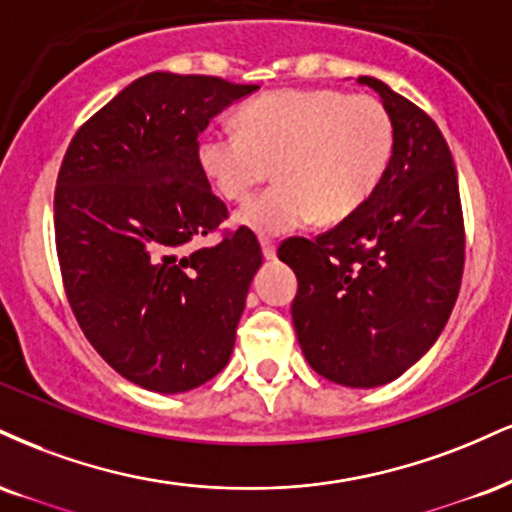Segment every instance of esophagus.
<instances>
[{
    "mask_svg": "<svg viewBox=\"0 0 512 512\" xmlns=\"http://www.w3.org/2000/svg\"><path fill=\"white\" fill-rule=\"evenodd\" d=\"M260 245H262L264 260H274V257H276V245L272 243V240H260Z\"/></svg>",
    "mask_w": 512,
    "mask_h": 512,
    "instance_id": "34e87169",
    "label": "esophagus"
}]
</instances>
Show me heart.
<instances>
[{
	"instance_id": "b5f03b06",
	"label": "heart",
	"mask_w": 512,
	"mask_h": 512,
	"mask_svg": "<svg viewBox=\"0 0 512 512\" xmlns=\"http://www.w3.org/2000/svg\"><path fill=\"white\" fill-rule=\"evenodd\" d=\"M393 121L377 97L331 88H281L252 97L236 114V133L207 131L197 164L229 202H245L272 171L276 183L238 212V224L281 236L315 219L338 224L389 169Z\"/></svg>"
}]
</instances>
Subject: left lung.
I'll list each match as a JSON object with an SVG mask.
<instances>
[{"mask_svg": "<svg viewBox=\"0 0 512 512\" xmlns=\"http://www.w3.org/2000/svg\"><path fill=\"white\" fill-rule=\"evenodd\" d=\"M393 121V157L360 209L279 257L298 276L293 326L317 374L350 389L398 379L434 346L458 298L465 224L451 150L417 104L377 78Z\"/></svg>", "mask_w": 512, "mask_h": 512, "instance_id": "obj_1", "label": "left lung"}]
</instances>
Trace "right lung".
<instances>
[{
    "label": "right lung",
    "mask_w": 512,
    "mask_h": 512,
    "mask_svg": "<svg viewBox=\"0 0 512 512\" xmlns=\"http://www.w3.org/2000/svg\"><path fill=\"white\" fill-rule=\"evenodd\" d=\"M257 85L155 71L133 80L73 135L54 190L66 298L92 348L123 379L183 393L229 362L257 236L224 231L229 209L197 164L209 121Z\"/></svg>",
    "instance_id": "right-lung-1"
}]
</instances>
